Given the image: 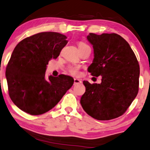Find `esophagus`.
I'll list each match as a JSON object with an SVG mask.
<instances>
[{"label": "esophagus", "instance_id": "esophagus-1", "mask_svg": "<svg viewBox=\"0 0 150 150\" xmlns=\"http://www.w3.org/2000/svg\"><path fill=\"white\" fill-rule=\"evenodd\" d=\"M81 82H82L81 80L78 79V78H74V84H80V83H81Z\"/></svg>", "mask_w": 150, "mask_h": 150}]
</instances>
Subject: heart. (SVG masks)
Here are the masks:
<instances>
[{"label":"heart","instance_id":"1","mask_svg":"<svg viewBox=\"0 0 150 150\" xmlns=\"http://www.w3.org/2000/svg\"><path fill=\"white\" fill-rule=\"evenodd\" d=\"M87 47H89V46L84 42L78 43V48H79V50H82L83 48ZM67 70L68 71V72L71 74L72 75H78V74H79V67H78L76 66H68Z\"/></svg>","mask_w":150,"mask_h":150}]
</instances>
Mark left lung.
<instances>
[{
    "mask_svg": "<svg viewBox=\"0 0 150 150\" xmlns=\"http://www.w3.org/2000/svg\"><path fill=\"white\" fill-rule=\"evenodd\" d=\"M94 59L88 68L100 84L83 81L86 91L80 99L83 109L94 119L110 120L125 112L139 90V66L126 40L118 34L89 33Z\"/></svg>",
    "mask_w": 150,
    "mask_h": 150,
    "instance_id": "1",
    "label": "left lung"
}]
</instances>
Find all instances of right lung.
<instances>
[{
    "instance_id": "add662e5",
    "label": "right lung",
    "mask_w": 150,
    "mask_h": 150,
    "mask_svg": "<svg viewBox=\"0 0 150 150\" xmlns=\"http://www.w3.org/2000/svg\"><path fill=\"white\" fill-rule=\"evenodd\" d=\"M67 37L56 32H42L21 41L6 68L8 94L18 108L31 115L54 108L74 84L64 74L45 78L50 59L59 56Z\"/></svg>"
}]
</instances>
